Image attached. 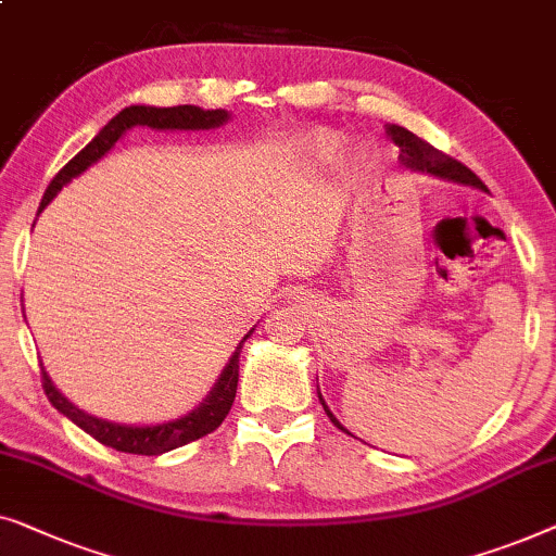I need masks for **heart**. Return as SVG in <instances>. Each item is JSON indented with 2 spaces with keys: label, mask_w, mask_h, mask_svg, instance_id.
<instances>
[{
  "label": "heart",
  "mask_w": 556,
  "mask_h": 556,
  "mask_svg": "<svg viewBox=\"0 0 556 556\" xmlns=\"http://www.w3.org/2000/svg\"><path fill=\"white\" fill-rule=\"evenodd\" d=\"M309 148L317 155H334L340 151V138L332 136V132H319V136L312 138Z\"/></svg>",
  "instance_id": "heart-1"
}]
</instances>
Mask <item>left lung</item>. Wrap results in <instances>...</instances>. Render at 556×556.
<instances>
[{
	"label": "left lung",
	"instance_id": "left-lung-1",
	"mask_svg": "<svg viewBox=\"0 0 556 556\" xmlns=\"http://www.w3.org/2000/svg\"><path fill=\"white\" fill-rule=\"evenodd\" d=\"M388 136L393 138V143L401 148V163L408 168H416V170H426V174H433V176H441V178H451V181H458V184H471V186H479L483 189L481 178L473 174L471 168H466L464 163L451 159V155H445L443 151H438L431 143H426L424 138H418L416 132L401 128V125H388ZM319 401H323V395H319ZM325 405V401H323ZM325 413L330 416V420L338 428L340 420L332 416L330 408L325 405ZM345 431V428H342Z\"/></svg>",
	"mask_w": 556,
	"mask_h": 556
}]
</instances>
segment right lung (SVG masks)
I'll use <instances>...</instances> for the list:
<instances>
[{
	"label": "right lung",
	"mask_w": 556,
	"mask_h": 556,
	"mask_svg": "<svg viewBox=\"0 0 556 556\" xmlns=\"http://www.w3.org/2000/svg\"><path fill=\"white\" fill-rule=\"evenodd\" d=\"M229 121V113L226 111H201L197 105H176V108H151V105H130L121 111L115 118L105 125L103 130L98 132L96 138L90 140L88 146L83 148L80 153L75 155L73 161H67L65 166L60 168V174L52 178L50 186H47L40 211L50 203L62 186L70 184V178L80 176L85 168L92 166L98 159L111 151V148L118 143V138L125 130L132 128V125H148V128L159 130H199V128H216ZM249 338V334H247ZM244 338V340H247ZM244 340L239 342L237 353L231 355L229 365L224 367L222 378L211 390L206 401H203L197 410H191L189 416L168 420V424L161 426H121L111 424V420H100L96 416H88L77 405L67 401L65 395L60 393L58 388L52 386L50 375L45 372L42 367V388L45 395L50 397V403L58 408L62 416H67L75 426H80L85 433H90L96 441L103 445H111L115 451L123 453H138V456H161V453L174 451L178 445H186L191 441H199L206 433H214L222 420L229 416L233 397H237V382H239V353Z\"/></svg>",
	"instance_id": "obj_1"
}]
</instances>
